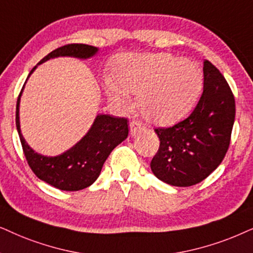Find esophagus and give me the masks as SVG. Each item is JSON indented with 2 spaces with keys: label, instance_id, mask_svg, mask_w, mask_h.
<instances>
[{
  "label": "esophagus",
  "instance_id": "obj_1",
  "mask_svg": "<svg viewBox=\"0 0 253 253\" xmlns=\"http://www.w3.org/2000/svg\"><path fill=\"white\" fill-rule=\"evenodd\" d=\"M143 126L140 121H132V123L129 124V134L130 135H135V134L137 132H140Z\"/></svg>",
  "mask_w": 253,
  "mask_h": 253
}]
</instances>
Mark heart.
Instances as JSON below:
<instances>
[{"instance_id":"1","label":"heart","mask_w":253,"mask_h":253,"mask_svg":"<svg viewBox=\"0 0 253 253\" xmlns=\"http://www.w3.org/2000/svg\"><path fill=\"white\" fill-rule=\"evenodd\" d=\"M113 79L105 82L111 102L128 107V93L144 119L170 126L183 119L199 98L203 73L194 61L170 53H127L113 62Z\"/></svg>"}]
</instances>
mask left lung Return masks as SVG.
<instances>
[{
    "label": "left lung",
    "mask_w": 253,
    "mask_h": 253,
    "mask_svg": "<svg viewBox=\"0 0 253 253\" xmlns=\"http://www.w3.org/2000/svg\"><path fill=\"white\" fill-rule=\"evenodd\" d=\"M235 98L216 67L204 61V91L190 116L172 127L155 129L160 148L150 168L172 186H192L207 178L227 154L235 121Z\"/></svg>",
    "instance_id": "obj_1"
}]
</instances>
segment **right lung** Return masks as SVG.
<instances>
[{"mask_svg":"<svg viewBox=\"0 0 253 253\" xmlns=\"http://www.w3.org/2000/svg\"><path fill=\"white\" fill-rule=\"evenodd\" d=\"M97 52V47L85 43H69L47 54L45 58L40 60L38 65L59 56L89 59ZM37 66L30 72L28 79L35 72ZM23 89L17 99L16 127L26 161L36 176L62 191H80L95 183L99 177L104 162L109 157L111 151L128 136V125L126 118L98 114L89 132L75 146L58 156H43L36 153L22 135L19 124V102Z\"/></svg>","mask_w":253,"mask_h":253,"instance_id":"1","label":"right lung"}]
</instances>
